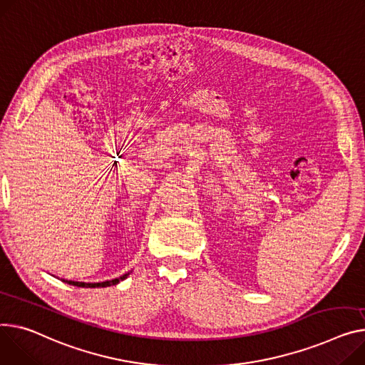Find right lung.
Here are the masks:
<instances>
[{"instance_id":"obj_1","label":"right lung","mask_w":365,"mask_h":365,"mask_svg":"<svg viewBox=\"0 0 365 365\" xmlns=\"http://www.w3.org/2000/svg\"><path fill=\"white\" fill-rule=\"evenodd\" d=\"M130 274V272H128L126 274L120 276L117 279H113V280H106V282H100V283H85V282H73V280H64L61 279L63 282L68 283V284H73V286H78V287H107V286H113V284H117L118 282L125 280L128 276Z\"/></svg>"}]
</instances>
